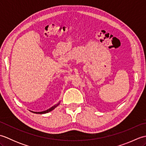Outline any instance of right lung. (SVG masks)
<instances>
[{
    "label": "right lung",
    "mask_w": 146,
    "mask_h": 146,
    "mask_svg": "<svg viewBox=\"0 0 146 146\" xmlns=\"http://www.w3.org/2000/svg\"><path fill=\"white\" fill-rule=\"evenodd\" d=\"M60 102H59V103H58V104L54 105V106H52V107H51L50 108H49L48 110H45V111H39V112H36V111H32V112H33V113H38V114H42V113H48V112H49V111H52V110L54 109V108H55L56 107L58 106V105L59 104H60Z\"/></svg>",
    "instance_id": "add662e5"
}]
</instances>
